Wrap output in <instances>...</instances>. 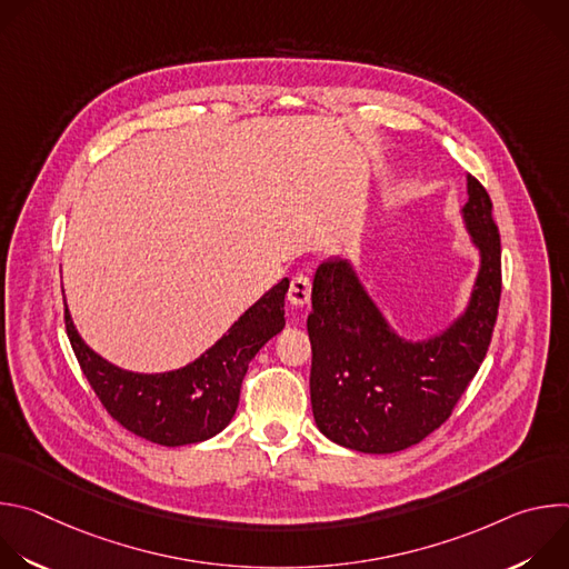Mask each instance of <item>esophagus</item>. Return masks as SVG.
<instances>
[{"label":"esophagus","instance_id":"34e87169","mask_svg":"<svg viewBox=\"0 0 569 569\" xmlns=\"http://www.w3.org/2000/svg\"><path fill=\"white\" fill-rule=\"evenodd\" d=\"M288 301L295 308H303L310 301V279L306 274L292 277L290 288H288Z\"/></svg>","mask_w":569,"mask_h":569}]
</instances>
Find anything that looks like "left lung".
Returning a JSON list of instances; mask_svg holds the SVG:
<instances>
[{
    "mask_svg": "<svg viewBox=\"0 0 569 569\" xmlns=\"http://www.w3.org/2000/svg\"><path fill=\"white\" fill-rule=\"evenodd\" d=\"M461 220L479 268L463 310L415 340L387 319L356 266L321 263L312 279L310 402L319 432L345 448L389 455L421 443L452 412L489 351L502 292L500 231L486 189L466 176Z\"/></svg>",
    "mask_w": 569,
    "mask_h": 569,
    "instance_id": "left-lung-1",
    "label": "left lung"
}]
</instances>
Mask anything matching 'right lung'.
<instances>
[{
  "instance_id": "add662e5",
  "label": "right lung",
  "mask_w": 569,
  "mask_h": 569,
  "mask_svg": "<svg viewBox=\"0 0 569 569\" xmlns=\"http://www.w3.org/2000/svg\"><path fill=\"white\" fill-rule=\"evenodd\" d=\"M288 286L290 281L281 279L213 347L173 371L139 373L112 365L80 338L69 308L67 336L80 369L114 421L159 446H189L216 437L233 419L248 365L286 327Z\"/></svg>"
}]
</instances>
